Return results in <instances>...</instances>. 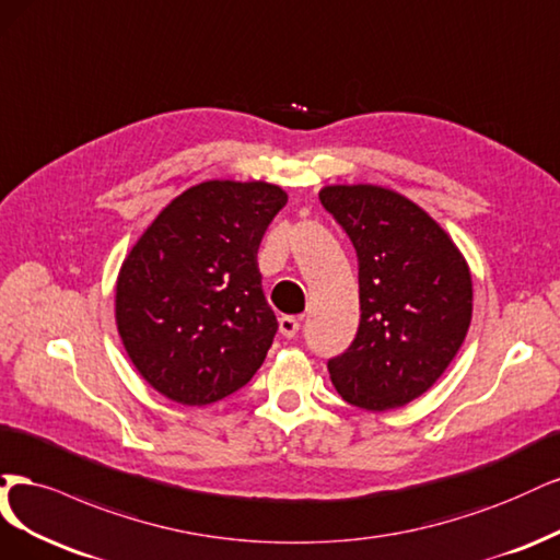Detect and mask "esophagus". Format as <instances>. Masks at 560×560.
<instances>
[{"mask_svg": "<svg viewBox=\"0 0 560 560\" xmlns=\"http://www.w3.org/2000/svg\"><path fill=\"white\" fill-rule=\"evenodd\" d=\"M298 330H300V318H295V316H281L279 318V332L283 337H295Z\"/></svg>", "mask_w": 560, "mask_h": 560, "instance_id": "34e87169", "label": "esophagus"}]
</instances>
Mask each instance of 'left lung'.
<instances>
[{
  "label": "left lung",
  "mask_w": 560,
  "mask_h": 560,
  "mask_svg": "<svg viewBox=\"0 0 560 560\" xmlns=\"http://www.w3.org/2000/svg\"><path fill=\"white\" fill-rule=\"evenodd\" d=\"M320 205L358 256L360 326L332 386L368 411L405 407L444 374L472 320V277L428 211L384 186H326Z\"/></svg>",
  "instance_id": "1"
}]
</instances>
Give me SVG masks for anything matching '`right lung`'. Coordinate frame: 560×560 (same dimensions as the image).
Masks as SVG:
<instances>
[{
    "mask_svg": "<svg viewBox=\"0 0 560 560\" xmlns=\"http://www.w3.org/2000/svg\"><path fill=\"white\" fill-rule=\"evenodd\" d=\"M267 182H205L143 230L116 281V326L132 365L165 398L202 407L258 372L277 335L258 248L285 207Z\"/></svg>",
    "mask_w": 560,
    "mask_h": 560,
    "instance_id": "right-lung-1",
    "label": "right lung"
}]
</instances>
